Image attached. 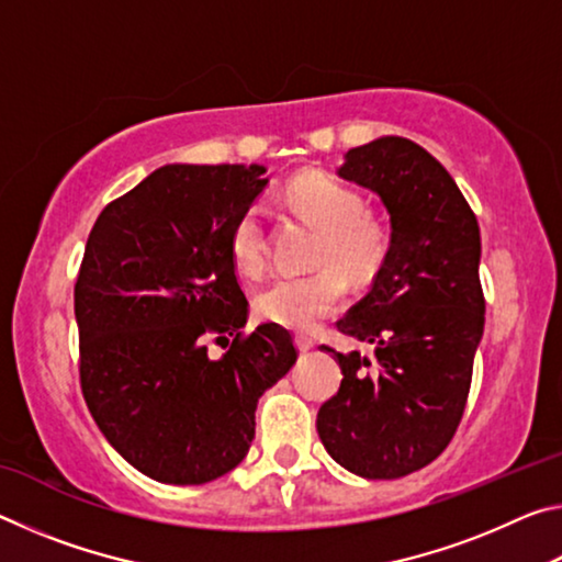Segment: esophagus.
Returning <instances> with one entry per match:
<instances>
[{"label": "esophagus", "instance_id": "obj_1", "mask_svg": "<svg viewBox=\"0 0 562 562\" xmlns=\"http://www.w3.org/2000/svg\"><path fill=\"white\" fill-rule=\"evenodd\" d=\"M294 341H297L300 351H310L312 347H315V339L307 337V335H297V337H294Z\"/></svg>", "mask_w": 562, "mask_h": 562}]
</instances>
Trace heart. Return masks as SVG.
Instances as JSON below:
<instances>
[{
    "mask_svg": "<svg viewBox=\"0 0 562 562\" xmlns=\"http://www.w3.org/2000/svg\"><path fill=\"white\" fill-rule=\"evenodd\" d=\"M288 203L304 223L319 231L315 265L307 278H280L255 297V312L272 325L310 331L345 300L347 282H369L389 252V231L364 213V198L355 188L325 173H307L288 186ZM231 258L245 278H260L268 265V237L255 207L233 223Z\"/></svg>",
    "mask_w": 562,
    "mask_h": 562,
    "instance_id": "1",
    "label": "heart"
}]
</instances>
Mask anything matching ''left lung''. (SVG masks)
Wrapping results in <instances>:
<instances>
[{"instance_id":"1","label":"left lung","mask_w":562,"mask_h":562,"mask_svg":"<svg viewBox=\"0 0 562 562\" xmlns=\"http://www.w3.org/2000/svg\"><path fill=\"white\" fill-rule=\"evenodd\" d=\"M337 176L379 195L392 240L372 290L337 322L369 355L325 347L345 379L317 434L361 479H402L449 446L463 416L486 322L481 231L449 170L408 138L347 150Z\"/></svg>"}]
</instances>
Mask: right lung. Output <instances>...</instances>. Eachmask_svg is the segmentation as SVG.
<instances>
[{"label": "right lung", "mask_w": 562, "mask_h": 562, "mask_svg": "<svg viewBox=\"0 0 562 562\" xmlns=\"http://www.w3.org/2000/svg\"><path fill=\"white\" fill-rule=\"evenodd\" d=\"M265 170L170 164L91 227L74 288L83 398L113 449L158 483L201 486L233 471L260 396L297 361L272 322L240 337L231 231L268 188ZM207 334L236 339L213 360Z\"/></svg>", "instance_id": "1"}]
</instances>
